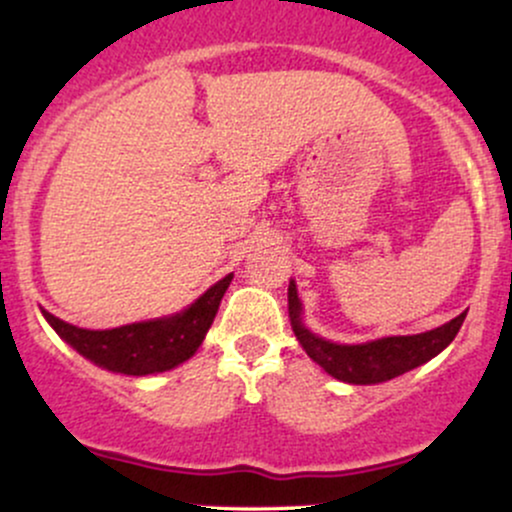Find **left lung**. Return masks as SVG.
Returning a JSON list of instances; mask_svg holds the SVG:
<instances>
[{
	"label": "left lung",
	"instance_id": "left-lung-1",
	"mask_svg": "<svg viewBox=\"0 0 512 512\" xmlns=\"http://www.w3.org/2000/svg\"><path fill=\"white\" fill-rule=\"evenodd\" d=\"M303 308L298 298L296 281L289 284V317L296 339L301 342L317 366L325 368L332 378L351 385H378L385 380L397 378L407 370L431 361L448 346L460 332L467 310L445 322L431 332L409 334V337H383L366 344H334L327 339L317 337L303 325Z\"/></svg>",
	"mask_w": 512,
	"mask_h": 512
}]
</instances>
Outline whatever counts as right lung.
Masks as SVG:
<instances>
[{"label":"right lung","mask_w":512,"mask_h":512,"mask_svg":"<svg viewBox=\"0 0 512 512\" xmlns=\"http://www.w3.org/2000/svg\"><path fill=\"white\" fill-rule=\"evenodd\" d=\"M231 279L233 274L223 276L182 313L132 322L115 330H84V327L69 325L48 310H43V315L64 342L74 346L96 366L125 375L163 373L195 356L207 337Z\"/></svg>","instance_id":"1"}]
</instances>
